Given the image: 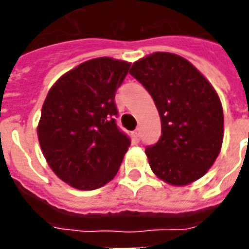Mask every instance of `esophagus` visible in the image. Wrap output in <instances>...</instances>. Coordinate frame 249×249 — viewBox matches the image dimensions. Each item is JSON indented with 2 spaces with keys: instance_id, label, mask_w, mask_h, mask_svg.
Segmentation results:
<instances>
[{
  "instance_id": "1",
  "label": "esophagus",
  "mask_w": 249,
  "mask_h": 249,
  "mask_svg": "<svg viewBox=\"0 0 249 249\" xmlns=\"http://www.w3.org/2000/svg\"><path fill=\"white\" fill-rule=\"evenodd\" d=\"M133 137H134V140L140 141V138H141V129L140 128L136 129V130L133 132Z\"/></svg>"
}]
</instances>
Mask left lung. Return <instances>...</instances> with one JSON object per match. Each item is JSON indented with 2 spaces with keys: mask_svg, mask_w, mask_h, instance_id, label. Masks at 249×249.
<instances>
[{
  "mask_svg": "<svg viewBox=\"0 0 249 249\" xmlns=\"http://www.w3.org/2000/svg\"><path fill=\"white\" fill-rule=\"evenodd\" d=\"M130 75L150 93L161 120L160 140L146 148L152 172L173 186L203 177L224 140V111L216 90L189 60L172 53L137 60Z\"/></svg>",
  "mask_w": 249,
  "mask_h": 249,
  "instance_id": "left-lung-1",
  "label": "left lung"
}]
</instances>
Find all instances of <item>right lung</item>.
Listing matches in <instances>:
<instances>
[{"mask_svg": "<svg viewBox=\"0 0 249 249\" xmlns=\"http://www.w3.org/2000/svg\"><path fill=\"white\" fill-rule=\"evenodd\" d=\"M130 63L103 56L64 73L49 90L37 136L45 159L58 177L79 190L109 182L130 146L117 128L115 93Z\"/></svg>", "mask_w": 249, "mask_h": 249, "instance_id": "obj_1", "label": "right lung"}]
</instances>
